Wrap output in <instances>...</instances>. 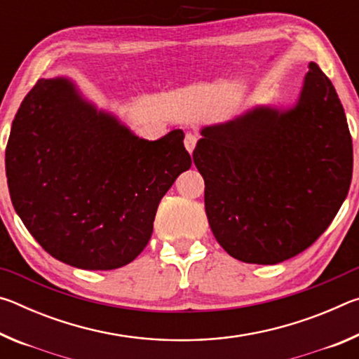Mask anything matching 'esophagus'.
<instances>
[{
	"mask_svg": "<svg viewBox=\"0 0 359 359\" xmlns=\"http://www.w3.org/2000/svg\"><path fill=\"white\" fill-rule=\"evenodd\" d=\"M185 149L193 154L194 147H196V142H198V135L196 133H187L185 135Z\"/></svg>",
	"mask_w": 359,
	"mask_h": 359,
	"instance_id": "obj_1",
	"label": "esophagus"
}]
</instances>
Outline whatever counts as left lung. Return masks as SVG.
<instances>
[{
	"label": "left lung",
	"mask_w": 359,
	"mask_h": 359,
	"mask_svg": "<svg viewBox=\"0 0 359 359\" xmlns=\"http://www.w3.org/2000/svg\"><path fill=\"white\" fill-rule=\"evenodd\" d=\"M193 151L205 214L231 257L277 264L311 247L347 198L353 145L336 88L309 63L293 106L204 126Z\"/></svg>",
	"instance_id": "8db88e82"
}]
</instances>
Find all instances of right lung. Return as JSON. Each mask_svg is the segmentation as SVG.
I'll return each mask as SVG.
<instances>
[{
    "mask_svg": "<svg viewBox=\"0 0 359 359\" xmlns=\"http://www.w3.org/2000/svg\"><path fill=\"white\" fill-rule=\"evenodd\" d=\"M184 137L182 130L139 137L72 79H39L6 147L11 201L53 258L79 269H117L149 244L158 204L190 169Z\"/></svg>",
    "mask_w": 359,
    "mask_h": 359,
    "instance_id": "right-lung-1",
    "label": "right lung"
}]
</instances>
